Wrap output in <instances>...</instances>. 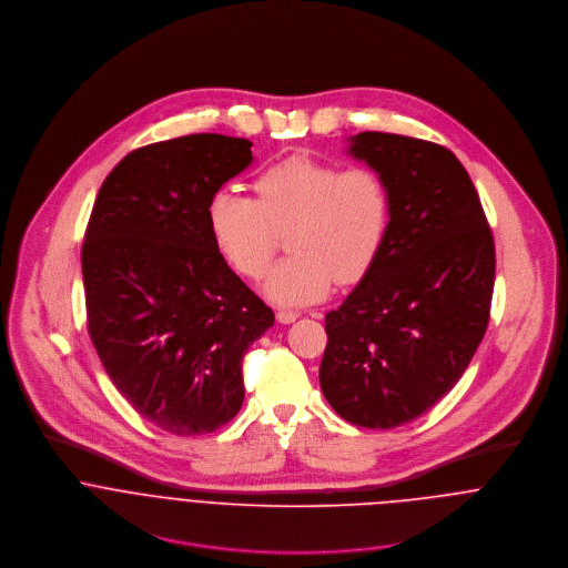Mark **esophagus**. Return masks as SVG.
Here are the masks:
<instances>
[{
    "label": "esophagus",
    "mask_w": 568,
    "mask_h": 568,
    "mask_svg": "<svg viewBox=\"0 0 568 568\" xmlns=\"http://www.w3.org/2000/svg\"><path fill=\"white\" fill-rule=\"evenodd\" d=\"M297 317H300L297 311H288V308H280L277 311V322L280 324H293Z\"/></svg>",
    "instance_id": "obj_1"
}]
</instances>
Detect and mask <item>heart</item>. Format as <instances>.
I'll return each instance as SVG.
<instances>
[{
  "instance_id": "b5f03b06",
  "label": "heart",
  "mask_w": 568,
  "mask_h": 568,
  "mask_svg": "<svg viewBox=\"0 0 568 568\" xmlns=\"http://www.w3.org/2000/svg\"><path fill=\"white\" fill-rule=\"evenodd\" d=\"M253 190L255 199L234 190L212 196L210 234L225 262L248 280L266 273L288 234L293 255L264 282V295L277 306L315 304L334 280H361L387 239L392 192L376 168L295 155L264 168Z\"/></svg>"
}]
</instances>
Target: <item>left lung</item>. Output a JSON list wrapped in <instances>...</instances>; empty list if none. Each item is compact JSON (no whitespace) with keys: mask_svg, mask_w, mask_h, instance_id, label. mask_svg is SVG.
<instances>
[{"mask_svg":"<svg viewBox=\"0 0 568 568\" xmlns=\"http://www.w3.org/2000/svg\"><path fill=\"white\" fill-rule=\"evenodd\" d=\"M349 155L392 192L385 244L325 315V400L363 428H396L437 405L470 365L489 322L494 239L466 168L444 146L365 131Z\"/></svg>","mask_w":568,"mask_h":568,"instance_id":"obj_1","label":"left lung"}]
</instances>
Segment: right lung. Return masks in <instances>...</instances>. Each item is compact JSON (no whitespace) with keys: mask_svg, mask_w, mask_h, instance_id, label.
Segmentation results:
<instances>
[{"mask_svg":"<svg viewBox=\"0 0 568 568\" xmlns=\"http://www.w3.org/2000/svg\"><path fill=\"white\" fill-rule=\"evenodd\" d=\"M251 142L196 133L142 146L104 179L82 243L87 327L115 389L155 426L203 435L243 406V358L273 311L219 253L212 196Z\"/></svg>","mask_w":568,"mask_h":568,"instance_id":"right-lung-1","label":"right lung"}]
</instances>
